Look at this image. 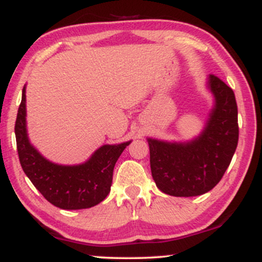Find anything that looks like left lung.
Returning a JSON list of instances; mask_svg holds the SVG:
<instances>
[{"instance_id": "8db88e82", "label": "left lung", "mask_w": 262, "mask_h": 262, "mask_svg": "<svg viewBox=\"0 0 262 262\" xmlns=\"http://www.w3.org/2000/svg\"><path fill=\"white\" fill-rule=\"evenodd\" d=\"M214 98L203 129L187 141L147 138L156 186L175 197H194L216 186L238 144V111L234 93L214 75L207 78Z\"/></svg>"}]
</instances>
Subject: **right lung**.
<instances>
[{
    "label": "right lung",
    "mask_w": 262,
    "mask_h": 262,
    "mask_svg": "<svg viewBox=\"0 0 262 262\" xmlns=\"http://www.w3.org/2000/svg\"><path fill=\"white\" fill-rule=\"evenodd\" d=\"M26 85L15 121L16 150L21 168L42 196L66 210L85 209L100 203L110 193L116 162L132 140L102 145L81 164L51 162L31 144L26 129Z\"/></svg>",
    "instance_id": "right-lung-1"
}]
</instances>
